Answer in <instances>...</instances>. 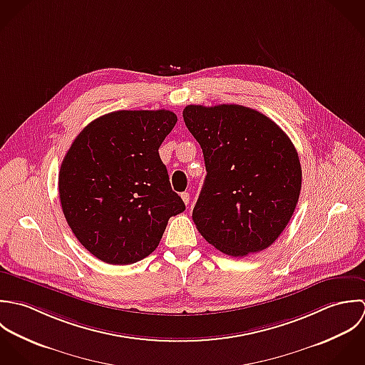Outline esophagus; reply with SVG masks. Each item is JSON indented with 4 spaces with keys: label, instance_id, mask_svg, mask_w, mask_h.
I'll use <instances>...</instances> for the list:
<instances>
[{
    "label": "esophagus",
    "instance_id": "1",
    "mask_svg": "<svg viewBox=\"0 0 365 365\" xmlns=\"http://www.w3.org/2000/svg\"><path fill=\"white\" fill-rule=\"evenodd\" d=\"M180 197H182V200L185 202V205H186V206L190 203V195H189L187 192H183V193L180 195Z\"/></svg>",
    "mask_w": 365,
    "mask_h": 365
}]
</instances>
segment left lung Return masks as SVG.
Listing matches in <instances>:
<instances>
[{"label":"left lung","mask_w":365,"mask_h":365,"mask_svg":"<svg viewBox=\"0 0 365 365\" xmlns=\"http://www.w3.org/2000/svg\"><path fill=\"white\" fill-rule=\"evenodd\" d=\"M183 120L202 146L207 170L192 215L199 232L231 257L272 245L302 189L289 137L267 115L238 104H190Z\"/></svg>","instance_id":"obj_1"}]
</instances>
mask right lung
I'll use <instances>...</instances> for the list:
<instances>
[{
	"label": "right lung",
	"instance_id": "1",
	"mask_svg": "<svg viewBox=\"0 0 365 365\" xmlns=\"http://www.w3.org/2000/svg\"><path fill=\"white\" fill-rule=\"evenodd\" d=\"M178 121L169 110H121L91 121L69 148L59 197L69 227L96 258L127 265L153 252L168 220L185 212L159 146Z\"/></svg>",
	"mask_w": 365,
	"mask_h": 365
}]
</instances>
